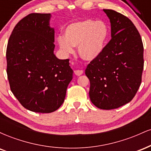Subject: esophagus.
Instances as JSON below:
<instances>
[{"label":"esophagus","instance_id":"34e87169","mask_svg":"<svg viewBox=\"0 0 151 151\" xmlns=\"http://www.w3.org/2000/svg\"><path fill=\"white\" fill-rule=\"evenodd\" d=\"M74 74H76L77 76H80L83 74V71L82 70H74Z\"/></svg>","mask_w":151,"mask_h":151}]
</instances>
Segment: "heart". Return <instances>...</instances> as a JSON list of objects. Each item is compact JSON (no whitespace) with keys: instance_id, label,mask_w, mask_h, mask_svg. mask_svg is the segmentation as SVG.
Masks as SVG:
<instances>
[{"instance_id":"obj_1","label":"heart","mask_w":151,"mask_h":151,"mask_svg":"<svg viewBox=\"0 0 151 151\" xmlns=\"http://www.w3.org/2000/svg\"><path fill=\"white\" fill-rule=\"evenodd\" d=\"M109 30L103 21L85 20L67 25L64 36L57 38L62 52L68 55L78 47L79 56L87 61H92L101 55L109 39Z\"/></svg>"}]
</instances>
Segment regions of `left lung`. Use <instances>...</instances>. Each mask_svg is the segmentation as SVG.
<instances>
[{
    "label": "left lung",
    "mask_w": 151,
    "mask_h": 151,
    "mask_svg": "<svg viewBox=\"0 0 151 151\" xmlns=\"http://www.w3.org/2000/svg\"><path fill=\"white\" fill-rule=\"evenodd\" d=\"M111 22V40L99 58L86 67L89 97L99 109L110 110L128 104L138 91L143 70V45L127 17L104 9Z\"/></svg>",
    "instance_id": "left-lung-1"
}]
</instances>
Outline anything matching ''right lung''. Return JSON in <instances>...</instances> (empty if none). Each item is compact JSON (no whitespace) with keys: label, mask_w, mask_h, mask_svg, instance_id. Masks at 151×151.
<instances>
[{"label":"right lung","mask_w":151,"mask_h":151,"mask_svg":"<svg viewBox=\"0 0 151 151\" xmlns=\"http://www.w3.org/2000/svg\"><path fill=\"white\" fill-rule=\"evenodd\" d=\"M50 13H31L18 22L6 50L10 89L27 110L51 113L65 101L73 77L70 60L54 54L55 30Z\"/></svg>","instance_id":"right-lung-1"}]
</instances>
